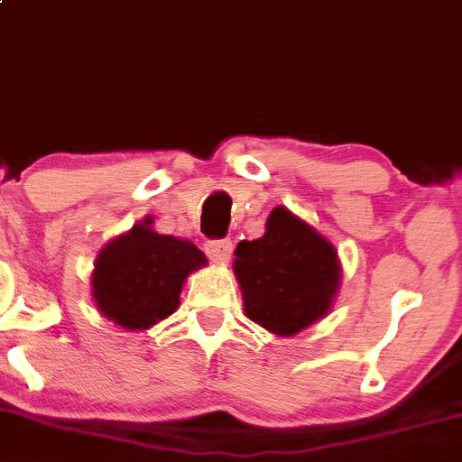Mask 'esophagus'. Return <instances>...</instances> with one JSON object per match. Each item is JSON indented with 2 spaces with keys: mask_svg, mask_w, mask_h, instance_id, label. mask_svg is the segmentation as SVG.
<instances>
[{
  "mask_svg": "<svg viewBox=\"0 0 462 462\" xmlns=\"http://www.w3.org/2000/svg\"><path fill=\"white\" fill-rule=\"evenodd\" d=\"M205 253L214 262H229L233 253V242L226 240V237L225 240H209L205 245Z\"/></svg>",
  "mask_w": 462,
  "mask_h": 462,
  "instance_id": "1",
  "label": "esophagus"
}]
</instances>
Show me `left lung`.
<instances>
[{
  "label": "left lung",
  "instance_id": "1",
  "mask_svg": "<svg viewBox=\"0 0 462 462\" xmlns=\"http://www.w3.org/2000/svg\"><path fill=\"white\" fill-rule=\"evenodd\" d=\"M246 316L292 336L328 314L340 282L336 248L286 207H274L263 237L240 242L233 263Z\"/></svg>",
  "mask_w": 462,
  "mask_h": 462
}]
</instances>
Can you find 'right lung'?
Wrapping results in <instances>:
<instances>
[{
	"label": "right lung",
	"instance_id": "obj_1",
	"mask_svg": "<svg viewBox=\"0 0 462 462\" xmlns=\"http://www.w3.org/2000/svg\"><path fill=\"white\" fill-rule=\"evenodd\" d=\"M148 225L113 240L91 279L97 310L126 329H146L172 314L188 274L207 263L191 242L154 233Z\"/></svg>",
	"mask_w": 462,
	"mask_h": 462
}]
</instances>
